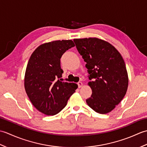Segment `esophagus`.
<instances>
[{
  "instance_id": "esophagus-1",
  "label": "esophagus",
  "mask_w": 147,
  "mask_h": 147,
  "mask_svg": "<svg viewBox=\"0 0 147 147\" xmlns=\"http://www.w3.org/2000/svg\"><path fill=\"white\" fill-rule=\"evenodd\" d=\"M77 84H78V88H81V87L83 86V83L81 82H79Z\"/></svg>"
}]
</instances>
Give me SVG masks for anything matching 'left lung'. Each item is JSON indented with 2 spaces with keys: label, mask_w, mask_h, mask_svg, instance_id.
I'll list each match as a JSON object with an SVG mask.
<instances>
[{
  "label": "left lung",
  "mask_w": 147,
  "mask_h": 147,
  "mask_svg": "<svg viewBox=\"0 0 147 147\" xmlns=\"http://www.w3.org/2000/svg\"><path fill=\"white\" fill-rule=\"evenodd\" d=\"M74 42L88 69L92 94L87 104L99 114H107L126 93L128 76L123 59L114 47L100 39H74Z\"/></svg>",
  "instance_id": "obj_1"
}]
</instances>
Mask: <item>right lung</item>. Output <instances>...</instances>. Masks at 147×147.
Segmentation results:
<instances>
[{
    "instance_id": "obj_1",
    "label": "right lung",
    "mask_w": 147,
    "mask_h": 147,
    "mask_svg": "<svg viewBox=\"0 0 147 147\" xmlns=\"http://www.w3.org/2000/svg\"><path fill=\"white\" fill-rule=\"evenodd\" d=\"M74 46L71 40L46 43L37 47L29 59L24 88L34 107L45 115L61 112L78 88L75 83L59 80L63 73L62 55Z\"/></svg>"
}]
</instances>
